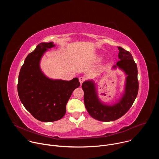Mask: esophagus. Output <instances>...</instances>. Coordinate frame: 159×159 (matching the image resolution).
I'll use <instances>...</instances> for the list:
<instances>
[{"label":"esophagus","mask_w":159,"mask_h":159,"mask_svg":"<svg viewBox=\"0 0 159 159\" xmlns=\"http://www.w3.org/2000/svg\"><path fill=\"white\" fill-rule=\"evenodd\" d=\"M79 79V82L80 83V84H82L84 82V81L85 80V78L84 77H80Z\"/></svg>","instance_id":"esophagus-1"}]
</instances>
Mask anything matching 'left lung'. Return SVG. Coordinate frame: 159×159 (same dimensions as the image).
<instances>
[{"instance_id": "8db88e82", "label": "left lung", "mask_w": 159, "mask_h": 159, "mask_svg": "<svg viewBox=\"0 0 159 159\" xmlns=\"http://www.w3.org/2000/svg\"><path fill=\"white\" fill-rule=\"evenodd\" d=\"M118 48L120 60L112 68L118 67L127 75L125 93L120 101L112 106L103 104L98 98L96 85L93 80L85 81L82 85L87 112L90 116L101 121H112L122 117L131 107L139 92L137 65L129 52L121 47Z\"/></svg>"}]
</instances>
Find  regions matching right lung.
Wrapping results in <instances>:
<instances>
[{"instance_id": "1", "label": "right lung", "mask_w": 159, "mask_h": 159, "mask_svg": "<svg viewBox=\"0 0 159 159\" xmlns=\"http://www.w3.org/2000/svg\"><path fill=\"white\" fill-rule=\"evenodd\" d=\"M53 42L41 43L26 58L17 84L19 99L36 120L52 122L60 120L66 112V105L74 90L80 86L78 78L70 81L48 78L39 67L41 58Z\"/></svg>"}]
</instances>
